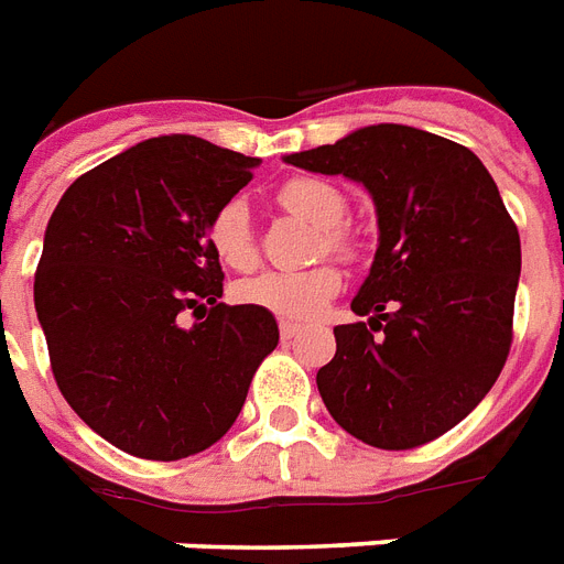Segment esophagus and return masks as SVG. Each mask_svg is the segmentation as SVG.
<instances>
[{
  "instance_id": "34e87169",
  "label": "esophagus",
  "mask_w": 564,
  "mask_h": 564,
  "mask_svg": "<svg viewBox=\"0 0 564 564\" xmlns=\"http://www.w3.org/2000/svg\"><path fill=\"white\" fill-rule=\"evenodd\" d=\"M301 330H304V327L295 325V322H281V339H283V343H290L292 336H299Z\"/></svg>"
}]
</instances>
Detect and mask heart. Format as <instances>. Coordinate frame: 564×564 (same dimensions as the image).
<instances>
[{
  "label": "heart",
  "instance_id": "heart-1",
  "mask_svg": "<svg viewBox=\"0 0 564 564\" xmlns=\"http://www.w3.org/2000/svg\"><path fill=\"white\" fill-rule=\"evenodd\" d=\"M278 202L295 216L322 228L318 251L348 257L354 251L351 234L339 225L345 219V195L318 178H292L278 189ZM213 254L237 272H248L257 263V237L251 213L242 198H230L213 213L210 228ZM343 290V272L334 263H316L301 272H257L234 286V299L246 307H257L278 318H313Z\"/></svg>",
  "mask_w": 564,
  "mask_h": 564
}]
</instances>
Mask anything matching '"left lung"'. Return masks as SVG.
<instances>
[{"label":"left lung","mask_w":564,"mask_h":564,"mask_svg":"<svg viewBox=\"0 0 564 564\" xmlns=\"http://www.w3.org/2000/svg\"><path fill=\"white\" fill-rule=\"evenodd\" d=\"M360 181L377 251L336 354L316 375L327 412L383 451L427 445L489 394L512 345L521 239L498 184L465 145L410 126H369L283 158Z\"/></svg>","instance_id":"left-lung-1"}]
</instances>
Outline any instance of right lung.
<instances>
[{
  "label": "right lung",
  "instance_id": "add662e5",
  "mask_svg": "<svg viewBox=\"0 0 564 564\" xmlns=\"http://www.w3.org/2000/svg\"><path fill=\"white\" fill-rule=\"evenodd\" d=\"M254 166L202 137H152L75 178L48 219L34 310L52 375L78 419L126 454L172 463L207 451L278 348L272 313L219 301L207 237Z\"/></svg>",
  "mask_w": 564,
  "mask_h": 564
}]
</instances>
